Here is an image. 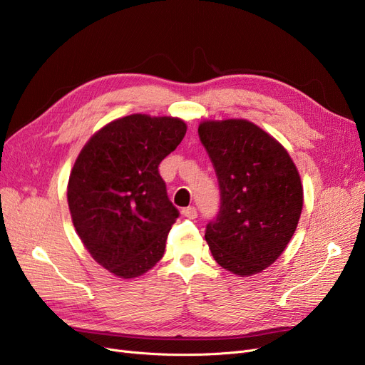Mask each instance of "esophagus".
Returning <instances> with one entry per match:
<instances>
[{"mask_svg":"<svg viewBox=\"0 0 365 365\" xmlns=\"http://www.w3.org/2000/svg\"><path fill=\"white\" fill-rule=\"evenodd\" d=\"M182 216L187 217V219H196L197 216V211L195 207H187V208H182Z\"/></svg>","mask_w":365,"mask_h":365,"instance_id":"esophagus-1","label":"esophagus"}]
</instances>
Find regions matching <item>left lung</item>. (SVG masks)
I'll use <instances>...</instances> for the list:
<instances>
[{"mask_svg":"<svg viewBox=\"0 0 365 365\" xmlns=\"http://www.w3.org/2000/svg\"><path fill=\"white\" fill-rule=\"evenodd\" d=\"M220 185V211L205 240L219 266L252 276L281 257L297 228L304 187L287 149L246 119H205L197 128Z\"/></svg>","mask_w":365,"mask_h":365,"instance_id":"left-lung-1","label":"left lung"}]
</instances>
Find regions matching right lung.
Masks as SVG:
<instances>
[{
  "instance_id": "right-lung-1",
  "label": "right lung",
  "mask_w": 365,
  "mask_h": 365,
  "mask_svg": "<svg viewBox=\"0 0 365 365\" xmlns=\"http://www.w3.org/2000/svg\"><path fill=\"white\" fill-rule=\"evenodd\" d=\"M187 131L180 118L134 113L86 142L68 181L73 228L92 258L122 279L153 269L180 216L160 177L161 160Z\"/></svg>"
}]
</instances>
